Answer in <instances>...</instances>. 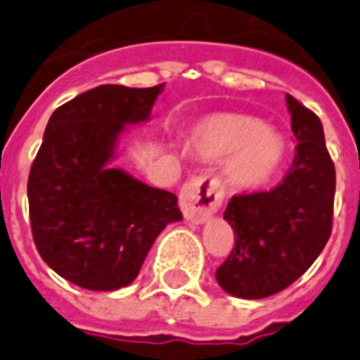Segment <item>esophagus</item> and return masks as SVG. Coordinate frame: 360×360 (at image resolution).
Listing matches in <instances>:
<instances>
[{
  "label": "esophagus",
  "mask_w": 360,
  "mask_h": 360,
  "mask_svg": "<svg viewBox=\"0 0 360 360\" xmlns=\"http://www.w3.org/2000/svg\"><path fill=\"white\" fill-rule=\"evenodd\" d=\"M224 200V186L219 178L212 174H200L190 178L180 190V208L186 219L202 224L216 214Z\"/></svg>",
  "instance_id": "obj_1"
}]
</instances>
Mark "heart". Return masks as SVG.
Returning a JSON list of instances; mask_svg holds the SVG:
<instances>
[{
	"mask_svg": "<svg viewBox=\"0 0 360 360\" xmlns=\"http://www.w3.org/2000/svg\"><path fill=\"white\" fill-rule=\"evenodd\" d=\"M192 150L202 158L228 156V178L243 190L269 184L285 166L289 144L274 127L245 115H212L192 130Z\"/></svg>",
	"mask_w": 360,
	"mask_h": 360,
	"instance_id": "obj_1",
	"label": "heart"
}]
</instances>
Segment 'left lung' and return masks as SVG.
I'll return each mask as SVG.
<instances>
[{"instance_id": "obj_1", "label": "left lung", "mask_w": 360, "mask_h": 360, "mask_svg": "<svg viewBox=\"0 0 360 360\" xmlns=\"http://www.w3.org/2000/svg\"><path fill=\"white\" fill-rule=\"evenodd\" d=\"M295 158L281 184L269 192L240 194L228 202L236 245L216 269L224 291L264 299L283 291L319 257L333 228L335 166L315 112L285 96Z\"/></svg>"}]
</instances>
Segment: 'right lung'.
<instances>
[{"label":"right lung","mask_w":360,"mask_h":360,"mask_svg":"<svg viewBox=\"0 0 360 360\" xmlns=\"http://www.w3.org/2000/svg\"><path fill=\"white\" fill-rule=\"evenodd\" d=\"M164 84H101L51 115L27 182L33 242L75 285L115 291L139 276L158 233L180 221L178 198L110 168L127 124L150 117Z\"/></svg>","instance_id":"add662e5"}]
</instances>
